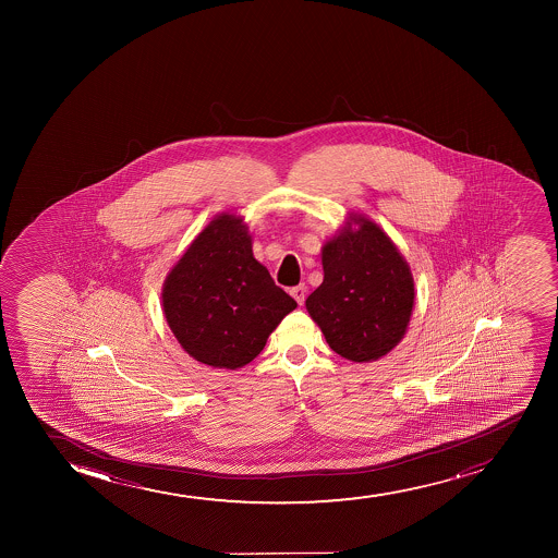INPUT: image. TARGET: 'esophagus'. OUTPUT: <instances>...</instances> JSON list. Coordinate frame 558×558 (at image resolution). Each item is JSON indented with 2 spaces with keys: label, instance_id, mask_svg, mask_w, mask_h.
<instances>
[{
  "label": "esophagus",
  "instance_id": "1",
  "mask_svg": "<svg viewBox=\"0 0 558 558\" xmlns=\"http://www.w3.org/2000/svg\"><path fill=\"white\" fill-rule=\"evenodd\" d=\"M290 294L298 302V305H303L305 298H307V287L305 284H298L294 289H290Z\"/></svg>",
  "mask_w": 558,
  "mask_h": 558
}]
</instances>
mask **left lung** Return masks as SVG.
Returning <instances> with one entry per match:
<instances>
[{
  "label": "left lung",
  "instance_id": "1",
  "mask_svg": "<svg viewBox=\"0 0 558 558\" xmlns=\"http://www.w3.org/2000/svg\"><path fill=\"white\" fill-rule=\"evenodd\" d=\"M324 281L307 311L340 357L368 363L391 352L410 324L415 289L410 266L378 225L357 218L322 250Z\"/></svg>",
  "mask_w": 558,
  "mask_h": 558
}]
</instances>
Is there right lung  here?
Segmentation results:
<instances>
[{
  "label": "right lung",
  "instance_id": "right-lung-1",
  "mask_svg": "<svg viewBox=\"0 0 558 558\" xmlns=\"http://www.w3.org/2000/svg\"><path fill=\"white\" fill-rule=\"evenodd\" d=\"M163 313L193 359L236 371L263 352L298 303L256 260L242 219L223 214L193 240L163 284Z\"/></svg>",
  "mask_w": 558,
  "mask_h": 558
}]
</instances>
